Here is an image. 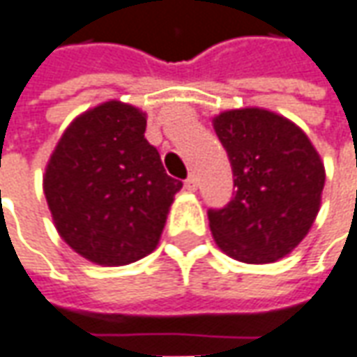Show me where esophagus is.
I'll list each match as a JSON object with an SVG mask.
<instances>
[{"label": "esophagus", "instance_id": "1", "mask_svg": "<svg viewBox=\"0 0 357 357\" xmlns=\"http://www.w3.org/2000/svg\"><path fill=\"white\" fill-rule=\"evenodd\" d=\"M185 189H188V191H195V189H197V178H195V174H191V176L185 179Z\"/></svg>", "mask_w": 357, "mask_h": 357}]
</instances>
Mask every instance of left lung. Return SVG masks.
I'll return each mask as SVG.
<instances>
[{
	"mask_svg": "<svg viewBox=\"0 0 357 357\" xmlns=\"http://www.w3.org/2000/svg\"><path fill=\"white\" fill-rule=\"evenodd\" d=\"M229 154L232 199L209 209L219 248L246 264L287 256L307 236L321 207L324 166L307 135L266 109H234L213 121Z\"/></svg>",
	"mask_w": 357,
	"mask_h": 357,
	"instance_id": "1",
	"label": "left lung"
}]
</instances>
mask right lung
<instances>
[{"instance_id": "1", "label": "right lung", "mask_w": 357, "mask_h": 357, "mask_svg": "<svg viewBox=\"0 0 357 357\" xmlns=\"http://www.w3.org/2000/svg\"><path fill=\"white\" fill-rule=\"evenodd\" d=\"M146 117L107 101L66 128L46 166L45 195L60 236L99 266H125L158 244L179 179L144 138Z\"/></svg>"}]
</instances>
